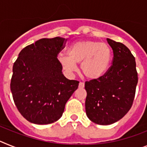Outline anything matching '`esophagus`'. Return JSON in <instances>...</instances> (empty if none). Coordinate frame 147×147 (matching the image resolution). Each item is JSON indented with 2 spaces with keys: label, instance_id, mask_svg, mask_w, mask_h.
I'll return each instance as SVG.
<instances>
[{
  "label": "esophagus",
  "instance_id": "esophagus-1",
  "mask_svg": "<svg viewBox=\"0 0 147 147\" xmlns=\"http://www.w3.org/2000/svg\"><path fill=\"white\" fill-rule=\"evenodd\" d=\"M84 82H80L79 83V88H84Z\"/></svg>",
  "mask_w": 147,
  "mask_h": 147
}]
</instances>
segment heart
<instances>
[{"instance_id":"heart-1","label":"heart","mask_w":147,"mask_h":147,"mask_svg":"<svg viewBox=\"0 0 147 147\" xmlns=\"http://www.w3.org/2000/svg\"><path fill=\"white\" fill-rule=\"evenodd\" d=\"M68 56L60 55L58 61L68 74L77 70L81 63V70L85 77L98 79L106 72L111 61L112 52L105 43L95 40H82L73 43L67 51Z\"/></svg>"}]
</instances>
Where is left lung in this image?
I'll return each mask as SVG.
<instances>
[{
	"mask_svg": "<svg viewBox=\"0 0 147 147\" xmlns=\"http://www.w3.org/2000/svg\"><path fill=\"white\" fill-rule=\"evenodd\" d=\"M113 50L112 65L103 76L85 82V107L90 121L109 125L129 112L135 95L138 73L135 57L124 44L107 38Z\"/></svg>",
	"mask_w": 147,
	"mask_h": 147,
	"instance_id": "left-lung-1",
	"label": "left lung"
}]
</instances>
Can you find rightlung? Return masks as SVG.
Segmentation results:
<instances>
[{"mask_svg": "<svg viewBox=\"0 0 147 147\" xmlns=\"http://www.w3.org/2000/svg\"><path fill=\"white\" fill-rule=\"evenodd\" d=\"M66 40L42 38L20 51L12 69L10 89L17 109L35 124L54 123L61 118L79 81L62 72L58 55Z\"/></svg>", "mask_w": 147, "mask_h": 147, "instance_id": "add662e5", "label": "right lung"}]
</instances>
